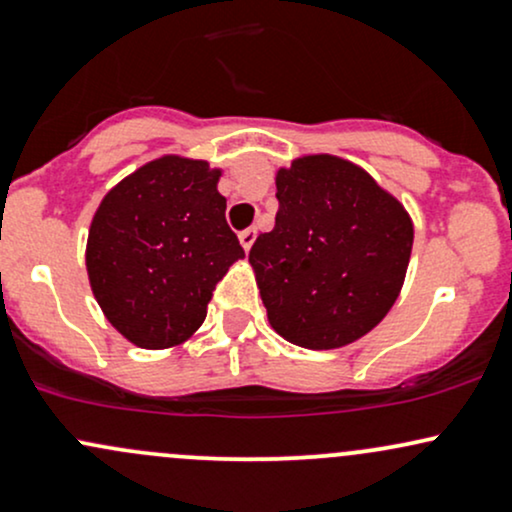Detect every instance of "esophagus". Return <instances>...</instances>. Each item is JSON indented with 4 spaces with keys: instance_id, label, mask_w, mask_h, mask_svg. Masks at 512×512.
<instances>
[{
    "instance_id": "obj_1",
    "label": "esophagus",
    "mask_w": 512,
    "mask_h": 512,
    "mask_svg": "<svg viewBox=\"0 0 512 512\" xmlns=\"http://www.w3.org/2000/svg\"><path fill=\"white\" fill-rule=\"evenodd\" d=\"M238 238H240V245H243V250L248 252L252 248V243H255L257 231H255V228H245V231H240Z\"/></svg>"
}]
</instances>
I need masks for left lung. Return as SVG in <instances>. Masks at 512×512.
<instances>
[{
    "label": "left lung",
    "mask_w": 512,
    "mask_h": 512,
    "mask_svg": "<svg viewBox=\"0 0 512 512\" xmlns=\"http://www.w3.org/2000/svg\"><path fill=\"white\" fill-rule=\"evenodd\" d=\"M276 223L250 250L269 325L305 349L368 334L402 291L414 226L402 202L339 156L276 173Z\"/></svg>",
    "instance_id": "left-lung-1"
}]
</instances>
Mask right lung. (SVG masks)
<instances>
[{
	"label": "right lung",
	"instance_id": "right-lung-1",
	"mask_svg": "<svg viewBox=\"0 0 512 512\" xmlns=\"http://www.w3.org/2000/svg\"><path fill=\"white\" fill-rule=\"evenodd\" d=\"M219 178L207 161L161 156L117 182L96 209L86 243L91 291L110 325L142 349L190 339L216 284L245 257Z\"/></svg>",
	"mask_w": 512,
	"mask_h": 512
}]
</instances>
